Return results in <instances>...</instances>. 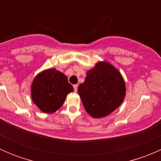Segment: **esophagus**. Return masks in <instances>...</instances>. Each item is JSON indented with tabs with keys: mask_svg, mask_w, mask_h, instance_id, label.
<instances>
[{
	"mask_svg": "<svg viewBox=\"0 0 161 161\" xmlns=\"http://www.w3.org/2000/svg\"><path fill=\"white\" fill-rule=\"evenodd\" d=\"M73 87H74V90H75V92H77V90H78V85H74V86H73Z\"/></svg>",
	"mask_w": 161,
	"mask_h": 161,
	"instance_id": "obj_1",
	"label": "esophagus"
}]
</instances>
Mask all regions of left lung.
I'll return each mask as SVG.
<instances>
[{"label":"left lung","instance_id":"1","mask_svg":"<svg viewBox=\"0 0 161 161\" xmlns=\"http://www.w3.org/2000/svg\"><path fill=\"white\" fill-rule=\"evenodd\" d=\"M78 93L90 116L104 118L122 103L126 93L125 82L114 66L108 61H99L87 71Z\"/></svg>","mask_w":161,"mask_h":161}]
</instances>
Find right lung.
Wrapping results in <instances>:
<instances>
[{
  "label": "right lung",
  "mask_w": 161,
  "mask_h": 161,
  "mask_svg": "<svg viewBox=\"0 0 161 161\" xmlns=\"http://www.w3.org/2000/svg\"><path fill=\"white\" fill-rule=\"evenodd\" d=\"M73 90L64 73L48 69L34 78L31 85V97L40 111L51 114L62 106L68 94Z\"/></svg>",
  "instance_id": "obj_1"
}]
</instances>
